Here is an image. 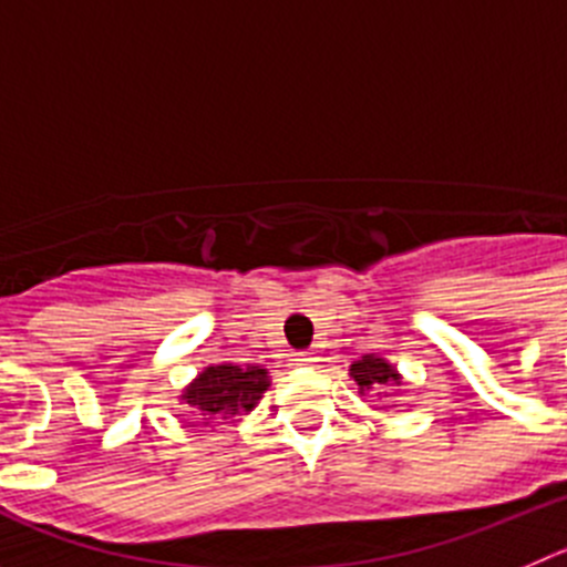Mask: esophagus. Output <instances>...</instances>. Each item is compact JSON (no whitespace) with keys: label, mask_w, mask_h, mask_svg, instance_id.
Here are the masks:
<instances>
[{"label":"esophagus","mask_w":567,"mask_h":567,"mask_svg":"<svg viewBox=\"0 0 567 567\" xmlns=\"http://www.w3.org/2000/svg\"><path fill=\"white\" fill-rule=\"evenodd\" d=\"M296 361H302V364H310V361H313V355H310V353H299V359H296Z\"/></svg>","instance_id":"34e87169"}]
</instances>
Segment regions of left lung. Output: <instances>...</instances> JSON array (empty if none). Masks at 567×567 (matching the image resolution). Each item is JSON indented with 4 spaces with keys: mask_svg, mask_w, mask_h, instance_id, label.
<instances>
[{
    "mask_svg": "<svg viewBox=\"0 0 567 567\" xmlns=\"http://www.w3.org/2000/svg\"><path fill=\"white\" fill-rule=\"evenodd\" d=\"M350 379L359 384L361 395L370 392V395H379V398H386L390 386L401 384V375H398L395 367L375 353L361 355L359 361H353V364H350Z\"/></svg>",
    "mask_w": 567,
    "mask_h": 567,
    "instance_id": "1",
    "label": "left lung"
}]
</instances>
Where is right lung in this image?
<instances>
[{
	"mask_svg": "<svg viewBox=\"0 0 567 567\" xmlns=\"http://www.w3.org/2000/svg\"><path fill=\"white\" fill-rule=\"evenodd\" d=\"M271 386L268 370L254 364H214L183 390L181 401L192 406L203 423H220L234 415H248Z\"/></svg>",
	"mask_w": 567,
	"mask_h": 567,
	"instance_id": "right-lung-1",
	"label": "right lung"
}]
</instances>
